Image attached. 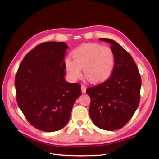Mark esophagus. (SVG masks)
<instances>
[{
  "label": "esophagus",
  "mask_w": 159,
  "mask_h": 159,
  "mask_svg": "<svg viewBox=\"0 0 159 159\" xmlns=\"http://www.w3.org/2000/svg\"><path fill=\"white\" fill-rule=\"evenodd\" d=\"M81 90H82V93H85L86 91H87V87H86V86L82 84L81 86Z\"/></svg>",
  "instance_id": "esophagus-1"
}]
</instances>
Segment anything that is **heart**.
<instances>
[{
    "label": "heart",
    "mask_w": 159,
    "mask_h": 159,
    "mask_svg": "<svg viewBox=\"0 0 159 159\" xmlns=\"http://www.w3.org/2000/svg\"><path fill=\"white\" fill-rule=\"evenodd\" d=\"M72 59L67 57L64 65L71 80L81 77L83 69L85 77L93 83H101L109 79L115 69V57L108 47L95 43L84 44L72 53Z\"/></svg>",
    "instance_id": "1"
}]
</instances>
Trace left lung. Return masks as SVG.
<instances>
[{
	"instance_id": "1",
	"label": "left lung",
	"mask_w": 159,
	"mask_h": 159,
	"mask_svg": "<svg viewBox=\"0 0 159 159\" xmlns=\"http://www.w3.org/2000/svg\"><path fill=\"white\" fill-rule=\"evenodd\" d=\"M99 40L111 44L115 66L107 81L87 89L91 98L89 114L99 129L115 130L126 124L137 110L141 77L132 57L120 44L109 38Z\"/></svg>"
}]
</instances>
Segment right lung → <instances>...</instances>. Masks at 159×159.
<instances>
[{"mask_svg":"<svg viewBox=\"0 0 159 159\" xmlns=\"http://www.w3.org/2000/svg\"><path fill=\"white\" fill-rule=\"evenodd\" d=\"M67 44L47 42L25 56L15 85L16 101L28 121L35 129L54 132L68 124L72 107L81 96V85L65 80Z\"/></svg>","mask_w":159,"mask_h":159,"instance_id":"1","label":"right lung"}]
</instances>
